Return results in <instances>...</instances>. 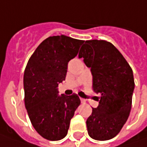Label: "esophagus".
Instances as JSON below:
<instances>
[{
  "label": "esophagus",
  "mask_w": 147,
  "mask_h": 147,
  "mask_svg": "<svg viewBox=\"0 0 147 147\" xmlns=\"http://www.w3.org/2000/svg\"><path fill=\"white\" fill-rule=\"evenodd\" d=\"M81 102H82V104H84V103H86V100L83 98H81Z\"/></svg>",
  "instance_id": "34e87169"
}]
</instances>
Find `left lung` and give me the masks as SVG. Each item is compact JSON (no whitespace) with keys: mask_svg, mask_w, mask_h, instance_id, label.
<instances>
[{"mask_svg":"<svg viewBox=\"0 0 147 147\" xmlns=\"http://www.w3.org/2000/svg\"><path fill=\"white\" fill-rule=\"evenodd\" d=\"M91 68L99 105L87 119L89 136L98 141L115 138L127 121L134 90L133 69L115 47L105 40H89L78 54Z\"/></svg>","mask_w":147,"mask_h":147,"instance_id":"1","label":"left lung"}]
</instances>
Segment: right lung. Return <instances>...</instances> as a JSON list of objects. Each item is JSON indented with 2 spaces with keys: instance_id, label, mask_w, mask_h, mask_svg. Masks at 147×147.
I'll return each instance as SVG.
<instances>
[{
  "instance_id": "add662e5",
  "label": "right lung",
  "mask_w": 147,
  "mask_h": 147,
  "mask_svg": "<svg viewBox=\"0 0 147 147\" xmlns=\"http://www.w3.org/2000/svg\"><path fill=\"white\" fill-rule=\"evenodd\" d=\"M83 42L65 35L49 37L28 59L24 75V103L32 126L43 138H64L81 103L75 93L59 96L57 87Z\"/></svg>"
}]
</instances>
